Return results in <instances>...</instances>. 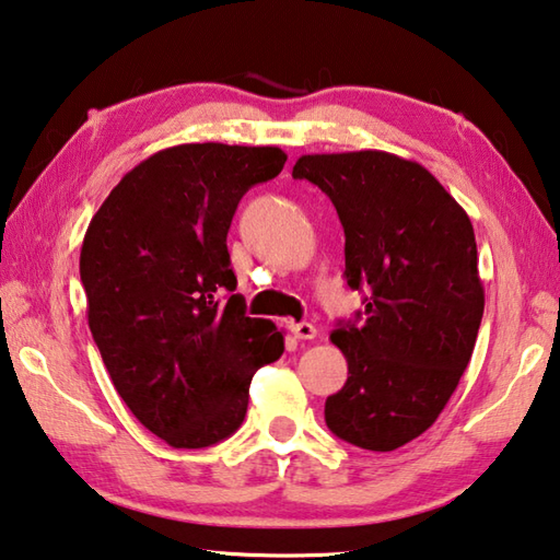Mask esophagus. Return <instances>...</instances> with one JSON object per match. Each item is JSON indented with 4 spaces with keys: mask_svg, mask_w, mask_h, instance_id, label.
Instances as JSON below:
<instances>
[{
    "mask_svg": "<svg viewBox=\"0 0 560 560\" xmlns=\"http://www.w3.org/2000/svg\"><path fill=\"white\" fill-rule=\"evenodd\" d=\"M291 332L295 335V339H315L317 337L315 325H311V323H291Z\"/></svg>",
    "mask_w": 560,
    "mask_h": 560,
    "instance_id": "1",
    "label": "esophagus"
}]
</instances>
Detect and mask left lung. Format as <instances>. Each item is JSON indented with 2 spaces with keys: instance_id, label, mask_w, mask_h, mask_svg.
Listing matches in <instances>:
<instances>
[{
  "instance_id": "left-lung-1",
  "label": "left lung",
  "mask_w": 560,
  "mask_h": 560,
  "mask_svg": "<svg viewBox=\"0 0 560 560\" xmlns=\"http://www.w3.org/2000/svg\"><path fill=\"white\" fill-rule=\"evenodd\" d=\"M293 179L330 196L347 287L369 293L330 335L349 376L325 422L349 444L393 452L430 430L474 354L486 305L474 225L422 164L390 152L303 155Z\"/></svg>"
}]
</instances>
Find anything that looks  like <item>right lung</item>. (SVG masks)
<instances>
[{
  "label": "right lung",
  "instance_id": "1",
  "mask_svg": "<svg viewBox=\"0 0 560 560\" xmlns=\"http://www.w3.org/2000/svg\"><path fill=\"white\" fill-rule=\"evenodd\" d=\"M279 148L189 142L142 160L86 228V317L118 396L174 448L223 442L245 420L255 371L283 354L271 320L233 292L228 230Z\"/></svg>",
  "mask_w": 560,
  "mask_h": 560
}]
</instances>
